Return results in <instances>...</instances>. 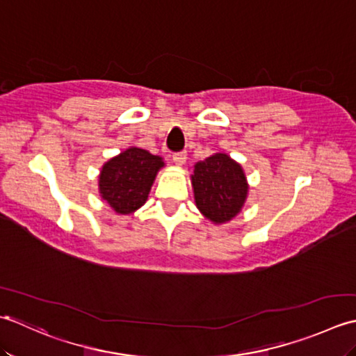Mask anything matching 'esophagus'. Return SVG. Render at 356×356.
<instances>
[{
	"label": "esophagus",
	"instance_id": "obj_1",
	"mask_svg": "<svg viewBox=\"0 0 356 356\" xmlns=\"http://www.w3.org/2000/svg\"><path fill=\"white\" fill-rule=\"evenodd\" d=\"M172 159L173 163L178 164V165H183L186 163L187 159V154L183 150V152H175V154H172Z\"/></svg>",
	"mask_w": 356,
	"mask_h": 356
}]
</instances>
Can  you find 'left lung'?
<instances>
[{
    "mask_svg": "<svg viewBox=\"0 0 356 356\" xmlns=\"http://www.w3.org/2000/svg\"><path fill=\"white\" fill-rule=\"evenodd\" d=\"M192 184L198 209L213 222L234 218L249 188L241 165L226 154H215L195 165Z\"/></svg>",
    "mask_w": 356,
    "mask_h": 356,
    "instance_id": "1",
    "label": "left lung"
}]
</instances>
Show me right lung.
I'll return each instance as SVG.
<instances>
[{"label":"right lung","mask_w":356,"mask_h":356,"mask_svg":"<svg viewBox=\"0 0 356 356\" xmlns=\"http://www.w3.org/2000/svg\"><path fill=\"white\" fill-rule=\"evenodd\" d=\"M163 159L147 150L130 147L104 164L99 193L117 213H132L147 200Z\"/></svg>","instance_id":"add662e5"}]
</instances>
